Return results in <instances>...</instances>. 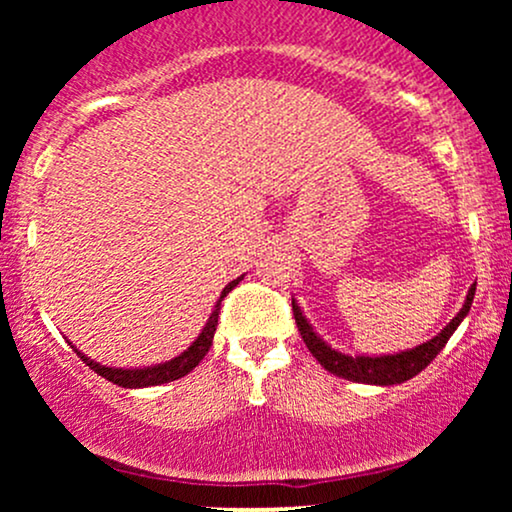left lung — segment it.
Returning a JSON list of instances; mask_svg holds the SVG:
<instances>
[{
	"label": "left lung",
	"instance_id": "obj_1",
	"mask_svg": "<svg viewBox=\"0 0 512 512\" xmlns=\"http://www.w3.org/2000/svg\"><path fill=\"white\" fill-rule=\"evenodd\" d=\"M474 291H477V284H472V289L467 291V298H464L460 313L452 317L436 337L428 339V342L419 346H411V349L397 351V354H380V356H368V354L351 356L339 349H332V346L315 332V327L310 325V320L303 315L301 305H298L296 298H291V305H293V317H296L298 332H301L305 346H308L310 354L320 361L322 368L330 370L334 375H339V378L351 380V383L399 385L404 383V380H411L414 375H419L421 370H424L428 363L440 354V349L448 344L452 332L460 327V322L467 317L469 308H472Z\"/></svg>",
	"mask_w": 512,
	"mask_h": 512
}]
</instances>
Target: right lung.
I'll use <instances>...</instances> for the list:
<instances>
[{"instance_id":"add662e5","label":"right lung","mask_w":512,"mask_h":512,"mask_svg":"<svg viewBox=\"0 0 512 512\" xmlns=\"http://www.w3.org/2000/svg\"><path fill=\"white\" fill-rule=\"evenodd\" d=\"M245 276V274H243ZM243 276H238V279H233L231 284L223 286L219 301H216L214 310H211L207 325L202 327V332L197 334V339L187 346L182 354H178L175 358H170V361H163V363H156V366H144V368H115V366H103V363L93 361V358H88L86 354H81L76 346L72 349L84 358V363L91 370H96L98 375H103L105 380H110V383L120 385V387H129V390H137V387H151V385H163V383H170V380H178L182 375H187L190 370H195L199 366V361H202L204 356H207L211 342H214V332H216V325H219V310H221V301L228 296L236 286L243 281ZM72 344V342H69Z\"/></svg>"}]
</instances>
